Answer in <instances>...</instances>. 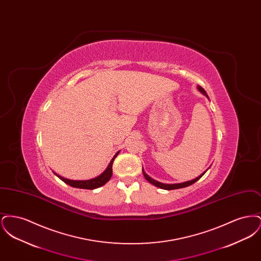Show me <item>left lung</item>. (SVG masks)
Wrapping results in <instances>:
<instances>
[{
  "label": "left lung",
  "mask_w": 261,
  "mask_h": 261,
  "mask_svg": "<svg viewBox=\"0 0 261 261\" xmlns=\"http://www.w3.org/2000/svg\"><path fill=\"white\" fill-rule=\"evenodd\" d=\"M198 89H199V92H201L204 96H206V98H208V96H207V94L205 93V91H204V89H203V88L200 87V86H198ZM204 173H205V172L200 174L199 177H197L196 179L191 180V181H187V182H184V183H179V184H163V183L158 182V181H155L154 179L150 178L149 175H148V174H146V172H145V171H144V169H143V174H144L145 178L147 179V181H149L150 184H152V185H154L155 187H159V188L163 189V190H175V189H181V188H185V187L190 186V185H192V184L196 183L198 180H199V179L203 176V174Z\"/></svg>",
  "instance_id": "8db88e82"
}]
</instances>
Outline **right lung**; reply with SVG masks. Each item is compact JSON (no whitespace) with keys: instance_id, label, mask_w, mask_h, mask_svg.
<instances>
[{"instance_id":"add662e5","label":"right lung","mask_w":261,"mask_h":261,"mask_svg":"<svg viewBox=\"0 0 261 261\" xmlns=\"http://www.w3.org/2000/svg\"><path fill=\"white\" fill-rule=\"evenodd\" d=\"M119 153V151L116 152V154L113 156L112 162H110L109 166L107 167V169L102 172V173L99 175L98 177L94 178V179H90V180H83V181H76V180H69L66 178H63L62 176L56 175L62 180L64 183H66L69 186L74 187V188H80V189H87V190H93V189H97L99 187L103 186L108 181H110V179L112 178V163L114 159L117 156V154Z\"/></svg>"}]
</instances>
